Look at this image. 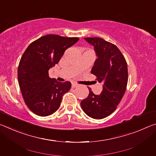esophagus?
<instances>
[{"label":"esophagus","instance_id":"esophagus-1","mask_svg":"<svg viewBox=\"0 0 156 156\" xmlns=\"http://www.w3.org/2000/svg\"><path fill=\"white\" fill-rule=\"evenodd\" d=\"M72 87L73 88H75V87H78V84H76V83H73L72 84Z\"/></svg>","mask_w":156,"mask_h":156}]
</instances>
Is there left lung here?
Instances as JSON below:
<instances>
[{"label":"left lung","mask_w":156,"mask_h":156,"mask_svg":"<svg viewBox=\"0 0 156 156\" xmlns=\"http://www.w3.org/2000/svg\"><path fill=\"white\" fill-rule=\"evenodd\" d=\"M94 47L97 56L91 73L102 84L100 95L89 94L80 102L83 112L94 119H102L115 110L126 91L128 81L127 64L119 49L115 44L101 38H84Z\"/></svg>","instance_id":"8db88e82"}]
</instances>
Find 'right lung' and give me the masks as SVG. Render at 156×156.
Instances as JSON below:
<instances>
[{
    "label": "right lung",
    "mask_w": 156,
    "mask_h": 156,
    "mask_svg": "<svg viewBox=\"0 0 156 156\" xmlns=\"http://www.w3.org/2000/svg\"><path fill=\"white\" fill-rule=\"evenodd\" d=\"M79 41L49 34L28 46L20 60L18 80L25 104L35 114L47 116L60 107L70 82L60 83L49 76V70L59 62L65 50Z\"/></svg>",
    "instance_id": "obj_1"
}]
</instances>
